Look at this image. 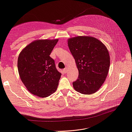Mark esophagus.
Here are the masks:
<instances>
[{
    "mask_svg": "<svg viewBox=\"0 0 132 132\" xmlns=\"http://www.w3.org/2000/svg\"><path fill=\"white\" fill-rule=\"evenodd\" d=\"M63 72H64V73H66L67 72H68V68H64L63 69Z\"/></svg>",
    "mask_w": 132,
    "mask_h": 132,
    "instance_id": "34e87169",
    "label": "esophagus"
}]
</instances>
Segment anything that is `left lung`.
Instances as JSON below:
<instances>
[{"label": "left lung", "mask_w": 132, "mask_h": 132, "mask_svg": "<svg viewBox=\"0 0 132 132\" xmlns=\"http://www.w3.org/2000/svg\"><path fill=\"white\" fill-rule=\"evenodd\" d=\"M68 45L78 70V78L73 82L74 89L85 95L94 93L109 73L110 58L107 48L99 40L88 36L71 38Z\"/></svg>", "instance_id": "left-lung-1"}]
</instances>
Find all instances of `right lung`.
<instances>
[{"mask_svg":"<svg viewBox=\"0 0 132 132\" xmlns=\"http://www.w3.org/2000/svg\"><path fill=\"white\" fill-rule=\"evenodd\" d=\"M58 39L36 40L19 55L18 69L21 81L32 94L48 97L55 92L61 73L50 56Z\"/></svg>","mask_w":132,"mask_h":132,"instance_id":"add662e5","label":"right lung"}]
</instances>
